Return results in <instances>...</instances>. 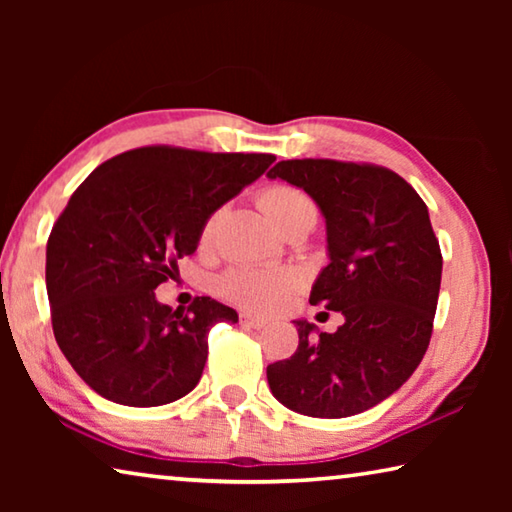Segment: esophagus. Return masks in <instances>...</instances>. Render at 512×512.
I'll list each match as a JSON object with an SVG mask.
<instances>
[{"label": "esophagus", "instance_id": "34e87169", "mask_svg": "<svg viewBox=\"0 0 512 512\" xmlns=\"http://www.w3.org/2000/svg\"><path fill=\"white\" fill-rule=\"evenodd\" d=\"M239 323L244 325V327H253V329L266 327V320H264V318H257V316H253V314H246V311L239 316Z\"/></svg>", "mask_w": 512, "mask_h": 512}]
</instances>
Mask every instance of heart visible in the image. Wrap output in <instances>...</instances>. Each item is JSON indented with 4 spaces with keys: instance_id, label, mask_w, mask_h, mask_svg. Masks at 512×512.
Here are the masks:
<instances>
[{
    "instance_id": "heart-1",
    "label": "heart",
    "mask_w": 512,
    "mask_h": 512,
    "mask_svg": "<svg viewBox=\"0 0 512 512\" xmlns=\"http://www.w3.org/2000/svg\"><path fill=\"white\" fill-rule=\"evenodd\" d=\"M259 207L282 232L296 228V225L314 228L318 219L314 201L302 189L291 185H271L262 189ZM216 219H219V212L207 216L201 232L203 241L212 237ZM298 287L300 277L293 271H284V268H232L216 284L225 300L235 302L248 311H257V314H273V311L282 309Z\"/></svg>"
}]
</instances>
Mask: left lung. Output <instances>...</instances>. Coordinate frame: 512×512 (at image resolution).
<instances>
[{
	"label": "left lung",
	"instance_id": "obj_1",
	"mask_svg": "<svg viewBox=\"0 0 512 512\" xmlns=\"http://www.w3.org/2000/svg\"><path fill=\"white\" fill-rule=\"evenodd\" d=\"M302 187L327 223L329 264L311 305L341 311L334 334L296 320L298 350L266 368L287 409L348 418L393 395L429 348L443 255L427 205L395 171L370 162L282 160L268 171Z\"/></svg>",
	"mask_w": 512,
	"mask_h": 512
}]
</instances>
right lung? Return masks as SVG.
Segmentation results:
<instances>
[{
  "label": "right lung",
  "instance_id": "right-lung-1",
  "mask_svg": "<svg viewBox=\"0 0 512 512\" xmlns=\"http://www.w3.org/2000/svg\"><path fill=\"white\" fill-rule=\"evenodd\" d=\"M273 160L153 144L115 155L79 185L47 241V296L58 348L92 391L160 406L198 384L207 334L237 323V311L207 296L173 311L153 291L194 255L207 216Z\"/></svg>",
  "mask_w": 512,
  "mask_h": 512
}]
</instances>
